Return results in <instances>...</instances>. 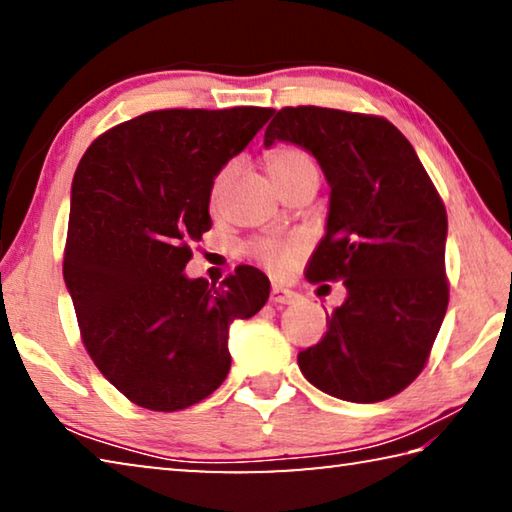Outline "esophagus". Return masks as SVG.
<instances>
[{
  "instance_id": "1",
  "label": "esophagus",
  "mask_w": 512,
  "mask_h": 512,
  "mask_svg": "<svg viewBox=\"0 0 512 512\" xmlns=\"http://www.w3.org/2000/svg\"><path fill=\"white\" fill-rule=\"evenodd\" d=\"M298 293L291 291L287 287H280V284H275L271 289V302L273 305H293V302H298Z\"/></svg>"
}]
</instances>
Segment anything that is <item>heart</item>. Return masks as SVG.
<instances>
[{"label": "heart", "instance_id": "b5f03b06", "mask_svg": "<svg viewBox=\"0 0 512 512\" xmlns=\"http://www.w3.org/2000/svg\"><path fill=\"white\" fill-rule=\"evenodd\" d=\"M266 169L273 176L277 187L287 185L289 180L307 176V173H316L318 176V167H316L314 158H311L305 149H300V146H293V144H282V146H275V149L268 151L266 153ZM235 171H237V164L228 162L219 173H216L214 183L210 187L212 210L219 207L221 196L225 192V187H228V183L232 180V176H235ZM298 250H300L298 241H282L275 237H259L248 244V253L255 259H259V262H262L271 273H282L284 268L291 264V259L296 257Z\"/></svg>", "mask_w": 512, "mask_h": 512}]
</instances>
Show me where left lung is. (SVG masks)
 Here are the masks:
<instances>
[{
	"mask_svg": "<svg viewBox=\"0 0 512 512\" xmlns=\"http://www.w3.org/2000/svg\"><path fill=\"white\" fill-rule=\"evenodd\" d=\"M277 140L307 149L332 187L307 280L348 289L298 366L339 400H388L422 372L447 311L443 198L411 142L384 117L282 108L264 133L266 146Z\"/></svg>",
	"mask_w": 512,
	"mask_h": 512,
	"instance_id": "left-lung-1",
	"label": "left lung"
}]
</instances>
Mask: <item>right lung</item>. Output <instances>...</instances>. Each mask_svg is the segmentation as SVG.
Wrapping results in <instances>:
<instances>
[{
	"mask_svg": "<svg viewBox=\"0 0 512 512\" xmlns=\"http://www.w3.org/2000/svg\"><path fill=\"white\" fill-rule=\"evenodd\" d=\"M273 112H144L99 135L74 173L65 284L94 366L142 409L212 395L230 372V323L266 305L271 282L255 266L219 287L183 271L212 228L214 176Z\"/></svg>",
	"mask_w": 512,
	"mask_h": 512,
	"instance_id": "obj_1",
	"label": "right lung"
}]
</instances>
